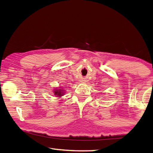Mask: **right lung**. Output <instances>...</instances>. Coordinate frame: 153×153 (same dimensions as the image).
Returning a JSON list of instances; mask_svg holds the SVG:
<instances>
[{"mask_svg": "<svg viewBox=\"0 0 153 153\" xmlns=\"http://www.w3.org/2000/svg\"><path fill=\"white\" fill-rule=\"evenodd\" d=\"M64 91L62 89H56V90H54V95H56V97H61L64 95Z\"/></svg>", "mask_w": 153, "mask_h": 153, "instance_id": "add662e5", "label": "right lung"}]
</instances>
